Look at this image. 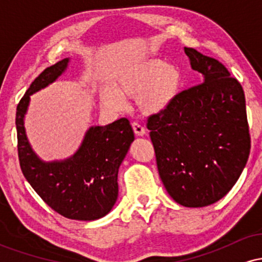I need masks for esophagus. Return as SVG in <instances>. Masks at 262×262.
Wrapping results in <instances>:
<instances>
[{
  "instance_id": "esophagus-1",
  "label": "esophagus",
  "mask_w": 262,
  "mask_h": 262,
  "mask_svg": "<svg viewBox=\"0 0 262 262\" xmlns=\"http://www.w3.org/2000/svg\"><path fill=\"white\" fill-rule=\"evenodd\" d=\"M132 127H133V130L135 135H139V137H144L146 134V129L143 127V125L139 124V123H132Z\"/></svg>"
}]
</instances>
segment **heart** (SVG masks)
I'll list each match as a JSON object with an SVG mask.
<instances>
[{"label": "heart", "instance_id": "obj_1", "mask_svg": "<svg viewBox=\"0 0 262 262\" xmlns=\"http://www.w3.org/2000/svg\"><path fill=\"white\" fill-rule=\"evenodd\" d=\"M182 83V73L177 65L166 64L159 58L141 59L116 75L114 87L102 90L101 101L108 110L122 111L127 107L124 97H132L140 112L155 116L175 103Z\"/></svg>", "mask_w": 262, "mask_h": 262}]
</instances>
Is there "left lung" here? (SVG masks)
<instances>
[{"label": "left lung", "mask_w": 262, "mask_h": 262, "mask_svg": "<svg viewBox=\"0 0 262 262\" xmlns=\"http://www.w3.org/2000/svg\"><path fill=\"white\" fill-rule=\"evenodd\" d=\"M202 83L148 121L159 175L183 207L215 203L235 185L250 154L245 95L218 60L185 48Z\"/></svg>", "instance_id": "8db88e82"}]
</instances>
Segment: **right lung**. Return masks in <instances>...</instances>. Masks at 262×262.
Listing matches in <instances>:
<instances>
[{
	"mask_svg": "<svg viewBox=\"0 0 262 262\" xmlns=\"http://www.w3.org/2000/svg\"><path fill=\"white\" fill-rule=\"evenodd\" d=\"M69 62L66 58L45 69L18 103V158L27 181L50 208L69 219L96 221L108 214L118 198V170L134 140L128 119L92 125L74 155L54 161L35 154L25 128L31 96L58 80Z\"/></svg>",
	"mask_w": 262,
	"mask_h": 262,
	"instance_id": "1",
	"label": "right lung"
}]
</instances>
